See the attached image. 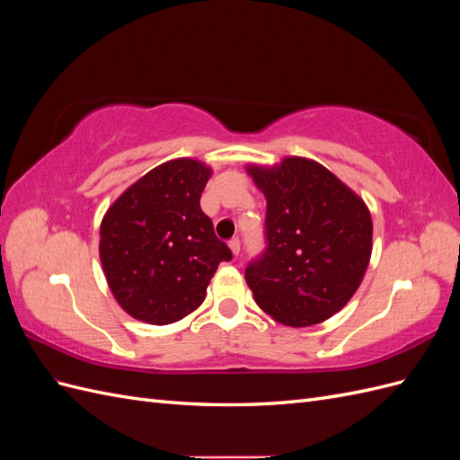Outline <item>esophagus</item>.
I'll use <instances>...</instances> for the list:
<instances>
[{
  "label": "esophagus",
  "instance_id": "34e87169",
  "mask_svg": "<svg viewBox=\"0 0 460 460\" xmlns=\"http://www.w3.org/2000/svg\"><path fill=\"white\" fill-rule=\"evenodd\" d=\"M228 245H230V249H232V253L238 257L240 255V240L238 238H232L230 242H228Z\"/></svg>",
  "mask_w": 460,
  "mask_h": 460
}]
</instances>
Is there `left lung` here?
I'll list each match as a JSON object with an SVG mask.
<instances>
[{"label": "left lung", "mask_w": 460, "mask_h": 460, "mask_svg": "<svg viewBox=\"0 0 460 460\" xmlns=\"http://www.w3.org/2000/svg\"><path fill=\"white\" fill-rule=\"evenodd\" d=\"M247 172L267 198V247L245 269L255 303L286 326L324 323L363 282L372 253L368 207L311 159L249 164Z\"/></svg>", "instance_id": "8db88e82"}]
</instances>
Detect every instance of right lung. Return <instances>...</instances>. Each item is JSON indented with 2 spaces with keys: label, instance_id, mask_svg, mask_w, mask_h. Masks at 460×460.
I'll list each match as a JSON object with an SVG mask.
<instances>
[{
  "label": "right lung",
  "instance_id": "add662e5",
  "mask_svg": "<svg viewBox=\"0 0 460 460\" xmlns=\"http://www.w3.org/2000/svg\"><path fill=\"white\" fill-rule=\"evenodd\" d=\"M211 169L193 159L166 161L107 208L100 259L120 307L164 326L196 311L232 252L201 211Z\"/></svg>",
  "mask_w": 460,
  "mask_h": 460
}]
</instances>
